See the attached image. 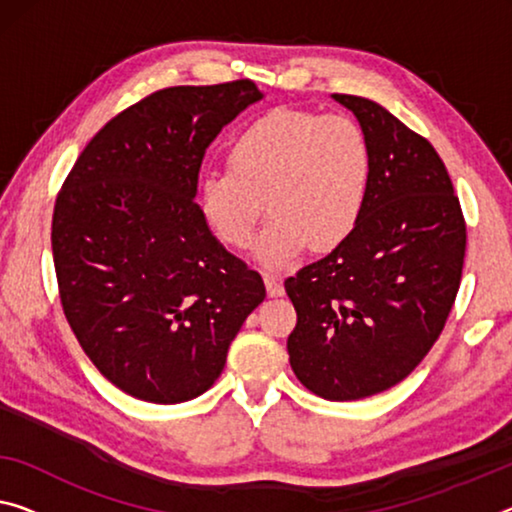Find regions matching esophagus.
Listing matches in <instances>:
<instances>
[{"label":"esophagus","mask_w":512,"mask_h":512,"mask_svg":"<svg viewBox=\"0 0 512 512\" xmlns=\"http://www.w3.org/2000/svg\"><path fill=\"white\" fill-rule=\"evenodd\" d=\"M263 279H265L267 295H272V297L283 295V283L279 277H274V274H270V272H263Z\"/></svg>","instance_id":"1"}]
</instances>
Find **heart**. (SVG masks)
<instances>
[{"instance_id": "heart-1", "label": "heart", "mask_w": 512, "mask_h": 512, "mask_svg": "<svg viewBox=\"0 0 512 512\" xmlns=\"http://www.w3.org/2000/svg\"><path fill=\"white\" fill-rule=\"evenodd\" d=\"M229 164L201 178V217L226 247L247 249L267 199L274 217L256 245L267 265L293 263L311 242L329 249L348 238L373 178L371 144L355 119L290 107L247 123Z\"/></svg>"}]
</instances>
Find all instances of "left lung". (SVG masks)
Returning a JSON list of instances; mask_svg holds the SVG:
<instances>
[{
	"label": "left lung",
	"mask_w": 512,
	"mask_h": 512,
	"mask_svg": "<svg viewBox=\"0 0 512 512\" xmlns=\"http://www.w3.org/2000/svg\"><path fill=\"white\" fill-rule=\"evenodd\" d=\"M373 153L366 208L348 238L288 277L297 311L290 366L327 400H359L405 380L442 334L458 295L467 224L426 137L382 105L334 93Z\"/></svg>",
	"instance_id": "obj_1"
}]
</instances>
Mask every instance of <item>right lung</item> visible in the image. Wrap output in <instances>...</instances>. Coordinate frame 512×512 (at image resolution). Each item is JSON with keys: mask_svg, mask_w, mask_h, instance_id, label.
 <instances>
[{"mask_svg": "<svg viewBox=\"0 0 512 512\" xmlns=\"http://www.w3.org/2000/svg\"><path fill=\"white\" fill-rule=\"evenodd\" d=\"M261 98L251 80L155 91L102 125L57 194L66 320L93 366L139 400L208 391L265 300L261 274L219 245L194 201L206 148Z\"/></svg>", "mask_w": 512, "mask_h": 512, "instance_id": "add662e5", "label": "right lung"}]
</instances>
